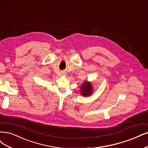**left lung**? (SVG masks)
<instances>
[{
  "label": "left lung",
  "instance_id": "obj_1",
  "mask_svg": "<svg viewBox=\"0 0 148 148\" xmlns=\"http://www.w3.org/2000/svg\"><path fill=\"white\" fill-rule=\"evenodd\" d=\"M92 87L91 84L90 82H85L83 85L81 86V91H82V95L83 96H86L90 95L92 93Z\"/></svg>",
  "mask_w": 148,
  "mask_h": 148
}]
</instances>
